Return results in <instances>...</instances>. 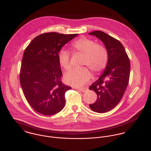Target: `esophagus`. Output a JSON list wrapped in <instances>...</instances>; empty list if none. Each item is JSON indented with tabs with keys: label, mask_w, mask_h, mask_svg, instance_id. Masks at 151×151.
Here are the masks:
<instances>
[{
	"label": "esophagus",
	"mask_w": 151,
	"mask_h": 151,
	"mask_svg": "<svg viewBox=\"0 0 151 151\" xmlns=\"http://www.w3.org/2000/svg\"><path fill=\"white\" fill-rule=\"evenodd\" d=\"M77 89L81 92H85L87 90V88H77Z\"/></svg>",
	"instance_id": "esophagus-1"
}]
</instances>
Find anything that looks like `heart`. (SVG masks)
<instances>
[{
  "label": "heart",
  "instance_id": "obj_1",
  "mask_svg": "<svg viewBox=\"0 0 151 151\" xmlns=\"http://www.w3.org/2000/svg\"><path fill=\"white\" fill-rule=\"evenodd\" d=\"M72 47L76 51L84 54L83 65H86L95 74H99L106 67L108 54L105 47L97 44L91 39L81 37L72 43ZM70 54L65 49H62L58 53V61L60 65L65 70L71 68ZM91 78V73L86 67L74 68L65 75V82L76 87H82Z\"/></svg>",
  "mask_w": 151,
  "mask_h": 151
}]
</instances>
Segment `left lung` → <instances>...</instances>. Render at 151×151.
I'll return each instance as SVG.
<instances>
[{
  "label": "left lung",
  "instance_id": "1",
  "mask_svg": "<svg viewBox=\"0 0 151 151\" xmlns=\"http://www.w3.org/2000/svg\"><path fill=\"white\" fill-rule=\"evenodd\" d=\"M89 35L101 40L108 54L104 72L89 87L97 94V100L89 105L90 108L93 111L104 113L113 109L122 99L129 83L130 61L119 40L101 31H94Z\"/></svg>",
  "mask_w": 151,
  "mask_h": 151
}]
</instances>
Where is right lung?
Segmentation results:
<instances>
[{
  "label": "right lung",
  "mask_w": 151,
  "mask_h": 151,
  "mask_svg": "<svg viewBox=\"0 0 151 151\" xmlns=\"http://www.w3.org/2000/svg\"><path fill=\"white\" fill-rule=\"evenodd\" d=\"M78 34L46 33L36 37L24 51L20 82L26 99L37 112L51 115L64 106L65 92L58 61L62 47Z\"/></svg>",
  "instance_id": "1"
}]
</instances>
